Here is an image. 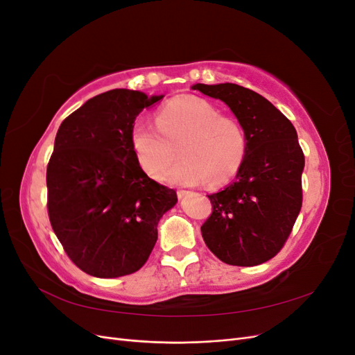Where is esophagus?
<instances>
[{
  "mask_svg": "<svg viewBox=\"0 0 355 355\" xmlns=\"http://www.w3.org/2000/svg\"><path fill=\"white\" fill-rule=\"evenodd\" d=\"M188 194H189V191H185V189H179V191H178V197H179V198H184V197L188 196Z\"/></svg>",
  "mask_w": 355,
  "mask_h": 355,
  "instance_id": "obj_1",
  "label": "esophagus"
}]
</instances>
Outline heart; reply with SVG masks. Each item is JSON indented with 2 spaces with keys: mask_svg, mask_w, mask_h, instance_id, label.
<instances>
[{
  "mask_svg": "<svg viewBox=\"0 0 355 355\" xmlns=\"http://www.w3.org/2000/svg\"><path fill=\"white\" fill-rule=\"evenodd\" d=\"M154 123L137 120L130 132L136 163L148 178L163 179L178 158L176 149L182 161L167 175L170 184L189 187L206 180L218 187L239 171L245 133L235 118L218 114L209 101L176 96L158 108Z\"/></svg>",
  "mask_w": 355,
  "mask_h": 355,
  "instance_id": "1",
  "label": "heart"
}]
</instances>
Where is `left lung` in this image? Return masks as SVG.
Masks as SVG:
<instances>
[{"mask_svg": "<svg viewBox=\"0 0 355 355\" xmlns=\"http://www.w3.org/2000/svg\"><path fill=\"white\" fill-rule=\"evenodd\" d=\"M192 89L230 106L245 133V155L235 180L207 196L213 206L201 235L228 265L254 266L283 249L302 207L305 157L293 124L263 96L239 84Z\"/></svg>", "mask_w": 355, "mask_h": 355, "instance_id": "obj_1", "label": "left lung"}]
</instances>
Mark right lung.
<instances>
[{
	"instance_id": "1",
	"label": "right lung",
	"mask_w": 355,
	"mask_h": 355,
	"mask_svg": "<svg viewBox=\"0 0 355 355\" xmlns=\"http://www.w3.org/2000/svg\"><path fill=\"white\" fill-rule=\"evenodd\" d=\"M163 99L115 89L89 99L62 121L47 166L51 228L85 274L115 278L145 265L157 225L178 201L137 166L130 144L136 116Z\"/></svg>"
}]
</instances>
